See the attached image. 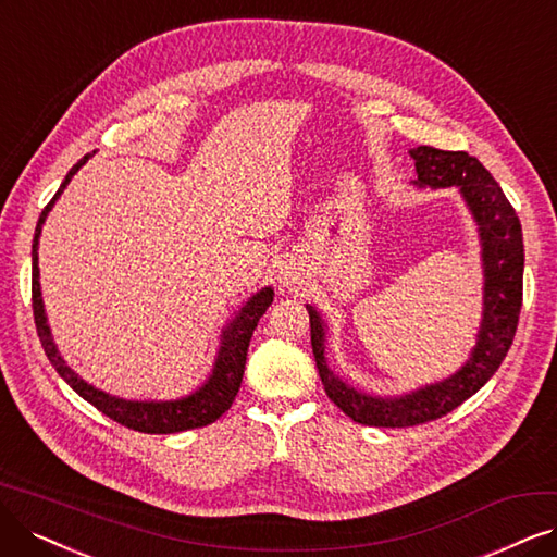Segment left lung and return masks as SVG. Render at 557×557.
Listing matches in <instances>:
<instances>
[{"instance_id": "8db88e82", "label": "left lung", "mask_w": 557, "mask_h": 557, "mask_svg": "<svg viewBox=\"0 0 557 557\" xmlns=\"http://www.w3.org/2000/svg\"><path fill=\"white\" fill-rule=\"evenodd\" d=\"M410 156L416 160L418 185L422 188L459 185L466 203L480 224L484 259V319L475 351L455 376L436 385H426L413 395L383 399L360 393L331 372L323 356L325 327L319 312L310 307L312 351L325 395L342 413L364 426H418L451 413L498 372L513 335H517L523 305L525 255L521 220L496 178L488 174L478 158L468 156L466 151L418 147L410 151Z\"/></svg>"}]
</instances>
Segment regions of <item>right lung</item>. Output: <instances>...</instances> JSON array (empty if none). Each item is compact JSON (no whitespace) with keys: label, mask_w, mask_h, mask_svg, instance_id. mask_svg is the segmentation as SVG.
I'll list each match as a JSON object with an SVG mask.
<instances>
[{"label":"right lung","mask_w":557,"mask_h":557,"mask_svg":"<svg viewBox=\"0 0 557 557\" xmlns=\"http://www.w3.org/2000/svg\"><path fill=\"white\" fill-rule=\"evenodd\" d=\"M91 156H85L77 164H73V170L66 174L61 188L57 195L50 199V203L44 209L36 224V234L32 243V307H34V323H36V333L40 344H44V351L52 367L57 369V374L64 379L75 393L87 399L91 406H96L102 416H108L110 420L119 422L121 426H128L133 431H139V434H178V431H188V429H199L206 424H213L215 420L222 418V413L232 408L238 387L243 381L245 372V360H247V346H250L252 333L268 310V305L273 302V289L265 286L257 296L245 302L240 307V312L236 319L224 327L222 333V346L220 354L213 367L211 379L206 381L197 393L190 397H183L176 401H126V399H116L106 393H100L94 385L82 381L73 369L61 360L57 346L50 337V327L46 323V312H44V300H40V284H38V236H40V226L46 222L48 211L52 209V203L57 197L64 193L69 181L73 174L85 164Z\"/></svg>","instance_id":"add662e5"}]
</instances>
